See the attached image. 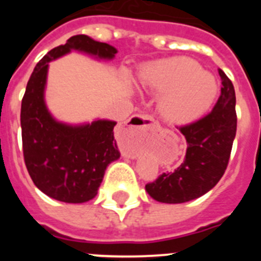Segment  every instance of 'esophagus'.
Segmentation results:
<instances>
[{"instance_id": "esophagus-1", "label": "esophagus", "mask_w": 261, "mask_h": 261, "mask_svg": "<svg viewBox=\"0 0 261 261\" xmlns=\"http://www.w3.org/2000/svg\"><path fill=\"white\" fill-rule=\"evenodd\" d=\"M151 125H153V120L149 116H135L121 126V135L126 138H130L132 141H140Z\"/></svg>"}]
</instances>
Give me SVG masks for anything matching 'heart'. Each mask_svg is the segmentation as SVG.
Here are the masks:
<instances>
[{"mask_svg":"<svg viewBox=\"0 0 261 261\" xmlns=\"http://www.w3.org/2000/svg\"><path fill=\"white\" fill-rule=\"evenodd\" d=\"M142 87L156 95L162 116L174 124H186L205 114L213 105L218 86L201 65L186 57L150 62L141 69Z\"/></svg>","mask_w":261,"mask_h":261,"instance_id":"heart-1","label":"heart"}]
</instances>
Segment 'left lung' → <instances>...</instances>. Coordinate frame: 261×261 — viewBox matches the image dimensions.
<instances>
[{
    "mask_svg": "<svg viewBox=\"0 0 261 261\" xmlns=\"http://www.w3.org/2000/svg\"><path fill=\"white\" fill-rule=\"evenodd\" d=\"M221 95L213 110L193 123L179 126L186 137L187 153L183 163L172 172H163L145 190L154 200L166 204L191 201L211 191L229 165L237 133L235 90L222 70Z\"/></svg>",
    "mask_w": 261,
    "mask_h": 261,
    "instance_id": "left-lung-1",
    "label": "left lung"
}]
</instances>
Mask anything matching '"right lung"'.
<instances>
[{"mask_svg":"<svg viewBox=\"0 0 261 261\" xmlns=\"http://www.w3.org/2000/svg\"><path fill=\"white\" fill-rule=\"evenodd\" d=\"M71 49L111 60L116 48L75 35L53 48L36 64L27 82L20 107L23 156L27 171L39 190L55 200L81 204L98 193L111 162L120 158L114 137L115 121L95 120L85 125H68L53 119L44 102L48 62Z\"/></svg>","mask_w":261,"mask_h":261,"instance_id":"obj_1","label":"right lung"}]
</instances>
